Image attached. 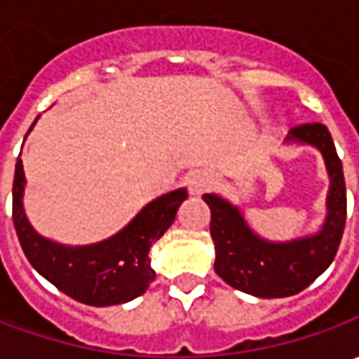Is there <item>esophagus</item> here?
Here are the masks:
<instances>
[{
	"label": "esophagus",
	"instance_id": "1",
	"mask_svg": "<svg viewBox=\"0 0 359 359\" xmlns=\"http://www.w3.org/2000/svg\"><path fill=\"white\" fill-rule=\"evenodd\" d=\"M212 186H214V177H212L208 172L194 173V175H191V180H189L191 194H196V196H200V194H203V191H208Z\"/></svg>",
	"mask_w": 359,
	"mask_h": 359
}]
</instances>
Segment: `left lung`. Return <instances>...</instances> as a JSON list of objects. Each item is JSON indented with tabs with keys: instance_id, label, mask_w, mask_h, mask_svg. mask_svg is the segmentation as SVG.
<instances>
[{
	"instance_id": "1",
	"label": "left lung",
	"mask_w": 359,
	"mask_h": 359,
	"mask_svg": "<svg viewBox=\"0 0 359 359\" xmlns=\"http://www.w3.org/2000/svg\"><path fill=\"white\" fill-rule=\"evenodd\" d=\"M290 140L316 145L324 154L332 187L327 217L318 236L290 243H269L248 228L238 208H231L214 194L203 196L212 212L210 231L215 243V273L231 287L257 297H287L306 290L334 262L346 226V180L332 133L324 123H299L292 128Z\"/></svg>"
}]
</instances>
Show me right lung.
I'll use <instances>...</instances> for the list:
<instances>
[{"label":"right lung","instance_id":"right-lung-1","mask_svg":"<svg viewBox=\"0 0 359 359\" xmlns=\"http://www.w3.org/2000/svg\"><path fill=\"white\" fill-rule=\"evenodd\" d=\"M23 186L25 173L21 159L15 161L13 175V226L21 250L29 264L48 282L65 296L88 306H116L145 294L156 280L149 248L173 224L177 208L186 200V189H175L151 203H147L137 217L118 236L86 245L63 248L60 243L39 238L23 214Z\"/></svg>","mask_w":359,"mask_h":359}]
</instances>
